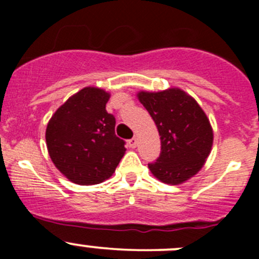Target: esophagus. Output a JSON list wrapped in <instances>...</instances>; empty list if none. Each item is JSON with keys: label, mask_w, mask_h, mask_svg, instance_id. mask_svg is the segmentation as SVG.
<instances>
[{"label": "esophagus", "mask_w": 259, "mask_h": 259, "mask_svg": "<svg viewBox=\"0 0 259 259\" xmlns=\"http://www.w3.org/2000/svg\"><path fill=\"white\" fill-rule=\"evenodd\" d=\"M137 144H138V139H137V138H132V139L129 140V146L132 149L137 148Z\"/></svg>", "instance_id": "obj_1"}]
</instances>
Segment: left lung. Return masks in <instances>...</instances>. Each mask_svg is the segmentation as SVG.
Wrapping results in <instances>:
<instances>
[{"instance_id": "left-lung-1", "label": "left lung", "mask_w": 259, "mask_h": 259, "mask_svg": "<svg viewBox=\"0 0 259 259\" xmlns=\"http://www.w3.org/2000/svg\"><path fill=\"white\" fill-rule=\"evenodd\" d=\"M140 103L153 117L160 135V155L148 164L153 176L177 185L198 173L213 145L209 119L197 101L180 89L140 91Z\"/></svg>"}]
</instances>
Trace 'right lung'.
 <instances>
[{
	"instance_id": "obj_1",
	"label": "right lung",
	"mask_w": 259,
	"mask_h": 259,
	"mask_svg": "<svg viewBox=\"0 0 259 259\" xmlns=\"http://www.w3.org/2000/svg\"><path fill=\"white\" fill-rule=\"evenodd\" d=\"M109 93L83 88L67 99L50 119L46 144L52 163L80 185L109 179L125 154V142L115 135V117L106 111Z\"/></svg>"
}]
</instances>
